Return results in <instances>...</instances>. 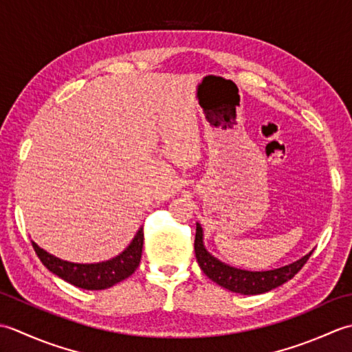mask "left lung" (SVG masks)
<instances>
[{"instance_id": "obj_1", "label": "left lung", "mask_w": 352, "mask_h": 352, "mask_svg": "<svg viewBox=\"0 0 352 352\" xmlns=\"http://www.w3.org/2000/svg\"><path fill=\"white\" fill-rule=\"evenodd\" d=\"M195 250L199 266L208 278L212 279L216 284L225 287V289L234 293H241V295H260V293H266L272 289H275V287L284 284L302 269V266L311 255L310 252L300 258V260L289 264V266L279 267L275 270L249 272L235 269L219 261L217 258H214L208 252L204 246V234L199 223L196 225Z\"/></svg>"}]
</instances>
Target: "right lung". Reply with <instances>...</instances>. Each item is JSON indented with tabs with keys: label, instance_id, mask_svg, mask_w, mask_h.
Segmentation results:
<instances>
[{
	"label": "right lung",
	"instance_id": "1",
	"mask_svg": "<svg viewBox=\"0 0 352 352\" xmlns=\"http://www.w3.org/2000/svg\"><path fill=\"white\" fill-rule=\"evenodd\" d=\"M142 243H144V228H141L136 232L135 239L124 252H121L109 261L97 264H76L63 261L60 258L48 254L47 250L41 249L34 241H32V246L42 264L54 275L62 278L63 281L85 290H104L131 276L140 266Z\"/></svg>",
	"mask_w": 352,
	"mask_h": 352
}]
</instances>
